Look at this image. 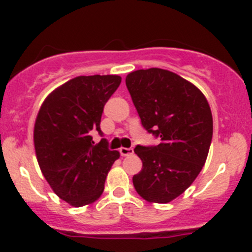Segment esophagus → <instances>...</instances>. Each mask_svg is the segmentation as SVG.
I'll use <instances>...</instances> for the list:
<instances>
[{"label":"esophagus","mask_w":252,"mask_h":252,"mask_svg":"<svg viewBox=\"0 0 252 252\" xmlns=\"http://www.w3.org/2000/svg\"><path fill=\"white\" fill-rule=\"evenodd\" d=\"M119 154L122 156H129V155H133L134 154V150L131 147H121L119 149Z\"/></svg>","instance_id":"esophagus-1"}]
</instances>
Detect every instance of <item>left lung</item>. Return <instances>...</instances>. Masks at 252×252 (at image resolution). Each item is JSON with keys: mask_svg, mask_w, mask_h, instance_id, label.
<instances>
[{"mask_svg": "<svg viewBox=\"0 0 252 252\" xmlns=\"http://www.w3.org/2000/svg\"><path fill=\"white\" fill-rule=\"evenodd\" d=\"M126 84L145 130L161 139L158 145L134 149L142 161L134 188L146 201L167 204L204 167L213 133L210 105L196 86L169 70H135Z\"/></svg>", "mask_w": 252, "mask_h": 252, "instance_id": "left-lung-1", "label": "left lung"}]
</instances>
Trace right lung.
I'll return each mask as SVG.
<instances>
[{"label": "right lung", "mask_w": 252, "mask_h": 252, "mask_svg": "<svg viewBox=\"0 0 252 252\" xmlns=\"http://www.w3.org/2000/svg\"><path fill=\"white\" fill-rule=\"evenodd\" d=\"M121 81L119 75L72 79L47 96L36 117L34 144L42 174L56 195L74 207L101 196L112 164L119 158L106 139L94 145L91 135H103V107Z\"/></svg>", "instance_id": "right-lung-1"}]
</instances>
